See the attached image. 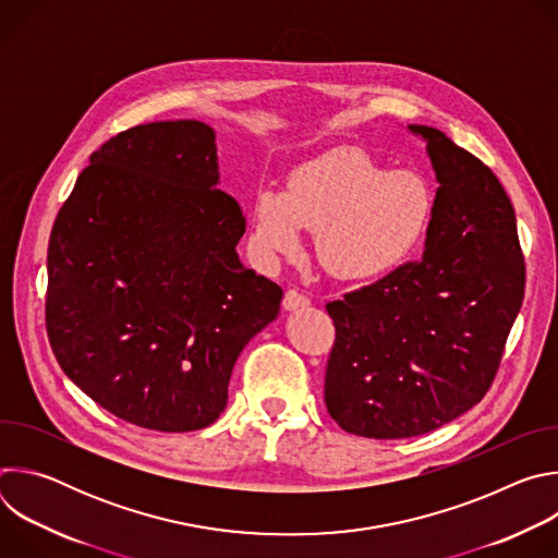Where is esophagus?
Segmentation results:
<instances>
[{"label": "esophagus", "instance_id": "1", "mask_svg": "<svg viewBox=\"0 0 558 558\" xmlns=\"http://www.w3.org/2000/svg\"><path fill=\"white\" fill-rule=\"evenodd\" d=\"M282 306L287 311H298V308H306L308 306V298L304 293H300L298 289H289L284 293V300H282Z\"/></svg>", "mask_w": 558, "mask_h": 558}]
</instances>
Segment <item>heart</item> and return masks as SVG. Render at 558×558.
Instances as JSON below:
<instances>
[{
  "label": "heart",
  "mask_w": 558,
  "mask_h": 558,
  "mask_svg": "<svg viewBox=\"0 0 558 558\" xmlns=\"http://www.w3.org/2000/svg\"><path fill=\"white\" fill-rule=\"evenodd\" d=\"M433 209L422 177L388 172L357 147H336L300 163L284 192L252 203V245L263 260L300 252L315 229V256L342 280H368L402 265L422 241Z\"/></svg>",
  "instance_id": "heart-1"
}]
</instances>
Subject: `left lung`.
Masks as SVG:
<instances>
[{
	"label": "left lung",
	"mask_w": 558,
	"mask_h": 558,
	"mask_svg": "<svg viewBox=\"0 0 558 558\" xmlns=\"http://www.w3.org/2000/svg\"><path fill=\"white\" fill-rule=\"evenodd\" d=\"M426 138L437 196L426 250L327 304L336 342L325 404L347 433L407 439L484 400L525 291L514 207L480 158L441 130Z\"/></svg>",
	"instance_id": "1"
}]
</instances>
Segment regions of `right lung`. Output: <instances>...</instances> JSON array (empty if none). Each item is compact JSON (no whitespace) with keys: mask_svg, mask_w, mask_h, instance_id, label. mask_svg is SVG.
<instances>
[{"mask_svg":"<svg viewBox=\"0 0 558 558\" xmlns=\"http://www.w3.org/2000/svg\"><path fill=\"white\" fill-rule=\"evenodd\" d=\"M245 225L218 187L209 125L156 121L106 141L50 231L46 331L63 373L134 426L214 424L238 355L282 300L238 260Z\"/></svg>","mask_w":558,"mask_h":558,"instance_id":"obj_1","label":"right lung"}]
</instances>
